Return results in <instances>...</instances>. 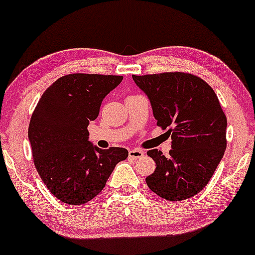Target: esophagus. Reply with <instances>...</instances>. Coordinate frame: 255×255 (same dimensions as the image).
<instances>
[{
    "instance_id": "34e87169",
    "label": "esophagus",
    "mask_w": 255,
    "mask_h": 255,
    "mask_svg": "<svg viewBox=\"0 0 255 255\" xmlns=\"http://www.w3.org/2000/svg\"><path fill=\"white\" fill-rule=\"evenodd\" d=\"M143 154H145V152L142 151V149H130L128 151V156L131 157V158H140V157H142Z\"/></svg>"
}]
</instances>
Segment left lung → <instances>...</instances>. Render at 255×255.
Here are the masks:
<instances>
[{
  "label": "left lung",
  "instance_id": "left-lung-1",
  "mask_svg": "<svg viewBox=\"0 0 255 255\" xmlns=\"http://www.w3.org/2000/svg\"><path fill=\"white\" fill-rule=\"evenodd\" d=\"M151 103L157 125L172 138V149L163 156L149 149L156 169L146 178L147 186L161 198L180 201L204 189L226 149L227 119L214 89L194 75L166 72L132 76Z\"/></svg>",
  "mask_w": 255,
  "mask_h": 255
}]
</instances>
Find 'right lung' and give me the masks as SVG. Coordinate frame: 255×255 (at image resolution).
Instances as JSON below:
<instances>
[{
  "label": "right lung",
  "instance_id": "add662e5",
  "mask_svg": "<svg viewBox=\"0 0 255 255\" xmlns=\"http://www.w3.org/2000/svg\"><path fill=\"white\" fill-rule=\"evenodd\" d=\"M122 81V76L73 73L55 81L39 99L28 138L41 180L62 203H88L103 190L115 166L128 158L127 148L94 146L87 130L103 99Z\"/></svg>",
  "mask_w": 255,
  "mask_h": 255
}]
</instances>
